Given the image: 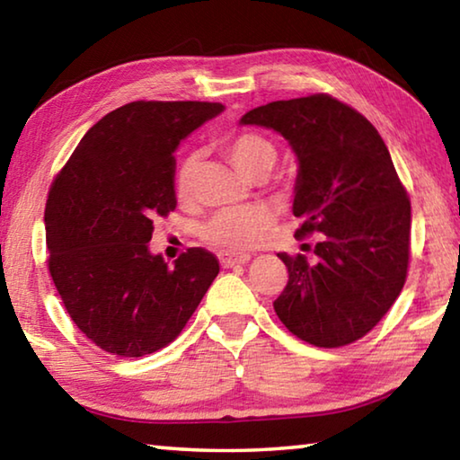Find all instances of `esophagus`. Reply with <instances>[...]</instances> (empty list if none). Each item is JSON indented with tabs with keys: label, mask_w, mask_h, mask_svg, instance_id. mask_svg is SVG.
<instances>
[{
	"label": "esophagus",
	"mask_w": 460,
	"mask_h": 460,
	"mask_svg": "<svg viewBox=\"0 0 460 460\" xmlns=\"http://www.w3.org/2000/svg\"><path fill=\"white\" fill-rule=\"evenodd\" d=\"M252 260V255L249 253H233V252H221L219 253V261L223 268H233V266H243Z\"/></svg>",
	"instance_id": "1"
}]
</instances>
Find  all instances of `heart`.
Instances as JSON below:
<instances>
[{
  "label": "heart",
  "instance_id": "obj_1",
  "mask_svg": "<svg viewBox=\"0 0 460 460\" xmlns=\"http://www.w3.org/2000/svg\"><path fill=\"white\" fill-rule=\"evenodd\" d=\"M223 154L227 155L229 162L239 172L247 178L266 176L274 168L278 160V147L268 136L260 131H239L221 144ZM199 158L189 155L182 160L174 178V192L182 202L190 200L194 194V182H197ZM274 225V215L270 208L261 205L241 207V208H225L213 215L205 225H202L200 235L207 243L215 247L229 249V252H243L252 247L266 235Z\"/></svg>",
  "mask_w": 460,
  "mask_h": 460
}]
</instances>
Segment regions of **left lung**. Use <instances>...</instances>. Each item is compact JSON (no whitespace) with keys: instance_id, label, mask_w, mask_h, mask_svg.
<instances>
[{"instance_id":"left-lung-1","label":"left lung","mask_w":460,"mask_h":460,"mask_svg":"<svg viewBox=\"0 0 460 460\" xmlns=\"http://www.w3.org/2000/svg\"><path fill=\"white\" fill-rule=\"evenodd\" d=\"M243 126L282 134L298 155L294 235H318L314 258L278 253L288 284L279 321L314 347L365 337L398 298L410 266L411 207L377 129L326 93L255 107Z\"/></svg>"}]
</instances>
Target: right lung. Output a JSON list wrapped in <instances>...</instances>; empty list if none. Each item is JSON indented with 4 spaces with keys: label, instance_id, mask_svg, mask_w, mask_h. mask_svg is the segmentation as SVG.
Here are the masks:
<instances>
[{
    "label": "right lung",
    "instance_id": "add662e5",
    "mask_svg": "<svg viewBox=\"0 0 460 460\" xmlns=\"http://www.w3.org/2000/svg\"><path fill=\"white\" fill-rule=\"evenodd\" d=\"M223 111L207 101H131L99 119L54 176L44 208L49 271L68 316L99 349L170 345L219 274L202 247L152 255L154 221L176 208L174 150Z\"/></svg>",
    "mask_w": 460,
    "mask_h": 460
}]
</instances>
